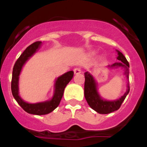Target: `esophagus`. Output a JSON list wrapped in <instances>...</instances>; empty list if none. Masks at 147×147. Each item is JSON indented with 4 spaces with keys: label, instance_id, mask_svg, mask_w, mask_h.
<instances>
[{
    "label": "esophagus",
    "instance_id": "obj_1",
    "mask_svg": "<svg viewBox=\"0 0 147 147\" xmlns=\"http://www.w3.org/2000/svg\"><path fill=\"white\" fill-rule=\"evenodd\" d=\"M74 72L75 74H79L82 72V70L80 67H76V68L74 69Z\"/></svg>",
    "mask_w": 147,
    "mask_h": 147
}]
</instances>
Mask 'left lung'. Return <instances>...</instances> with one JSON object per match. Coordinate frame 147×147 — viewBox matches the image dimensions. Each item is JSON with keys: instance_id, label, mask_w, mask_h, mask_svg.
<instances>
[{"instance_id": "1", "label": "left lung", "mask_w": 147, "mask_h": 147, "mask_svg": "<svg viewBox=\"0 0 147 147\" xmlns=\"http://www.w3.org/2000/svg\"><path fill=\"white\" fill-rule=\"evenodd\" d=\"M118 52L117 59L120 62H115L112 65H108L111 67H121L124 69V74L129 80V62H127L126 57L121 52L116 50ZM85 97L89 106L93 110L100 114H108L114 112L120 108L122 102H124L126 96L129 92V82L127 83V89L125 93L121 98L114 101H107L100 96L97 90V83L95 81L94 78L89 72L85 73Z\"/></svg>"}]
</instances>
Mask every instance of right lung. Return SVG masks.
Returning a JSON list of instances; mask_svg holds the SVG:
<instances>
[{
  "instance_id": "add662e5",
  "label": "right lung",
  "mask_w": 147,
  "mask_h": 147,
  "mask_svg": "<svg viewBox=\"0 0 147 147\" xmlns=\"http://www.w3.org/2000/svg\"><path fill=\"white\" fill-rule=\"evenodd\" d=\"M40 45H41V42L40 41L34 42L32 45L28 46L26 49L23 51V54L20 56V57L16 61L13 67L11 83V93H12L13 96L20 107L28 113L38 115L50 113L59 106V102L63 96L65 88L72 80L74 76V71H68L62 76H59L56 80L55 85H54L55 89H54V96L49 101L35 104H29L28 102H24L19 96V88H18L19 76L21 72L23 66L26 62V61L40 49Z\"/></svg>"
}]
</instances>
